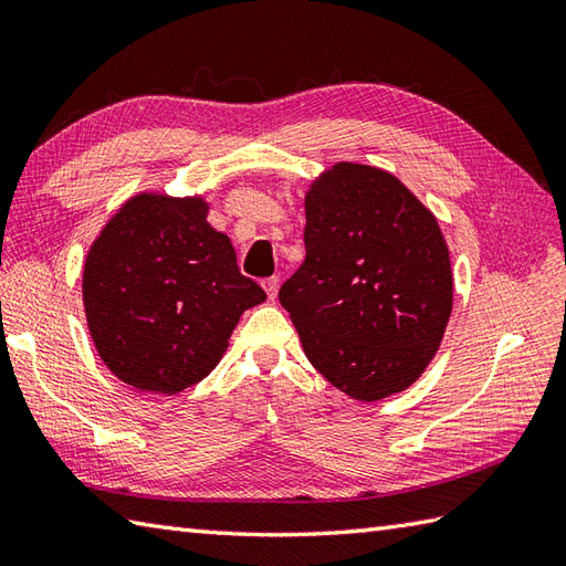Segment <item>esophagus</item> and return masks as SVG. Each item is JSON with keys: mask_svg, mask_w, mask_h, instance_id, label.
<instances>
[{"mask_svg": "<svg viewBox=\"0 0 566 566\" xmlns=\"http://www.w3.org/2000/svg\"><path fill=\"white\" fill-rule=\"evenodd\" d=\"M262 286H264V292H268V298H270V302H274V298H276V292H280V276H270V280H264V282H262Z\"/></svg>", "mask_w": 566, "mask_h": 566, "instance_id": "1", "label": "esophagus"}]
</instances>
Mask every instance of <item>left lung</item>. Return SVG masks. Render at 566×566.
<instances>
[{
  "instance_id": "8db88e82",
  "label": "left lung",
  "mask_w": 566,
  "mask_h": 566,
  "mask_svg": "<svg viewBox=\"0 0 566 566\" xmlns=\"http://www.w3.org/2000/svg\"><path fill=\"white\" fill-rule=\"evenodd\" d=\"M306 260L280 304L308 363L357 401L399 394L436 357L452 314L442 231L399 177L335 163L306 189Z\"/></svg>"
}]
</instances>
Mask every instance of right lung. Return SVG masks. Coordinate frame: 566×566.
<instances>
[{
    "mask_svg": "<svg viewBox=\"0 0 566 566\" xmlns=\"http://www.w3.org/2000/svg\"><path fill=\"white\" fill-rule=\"evenodd\" d=\"M201 195L138 191L94 238L82 304L102 363L146 394H179L221 363L240 316L268 294L240 274Z\"/></svg>",
    "mask_w": 566,
    "mask_h": 566,
    "instance_id": "1",
    "label": "right lung"
}]
</instances>
